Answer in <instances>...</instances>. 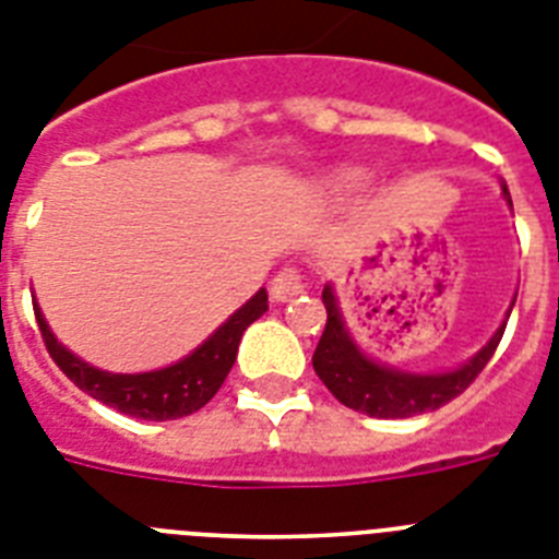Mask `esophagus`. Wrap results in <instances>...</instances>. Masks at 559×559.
I'll return each instance as SVG.
<instances>
[{
	"label": "esophagus",
	"instance_id": "obj_1",
	"mask_svg": "<svg viewBox=\"0 0 559 559\" xmlns=\"http://www.w3.org/2000/svg\"><path fill=\"white\" fill-rule=\"evenodd\" d=\"M272 301L275 304H284V301H293L295 295L304 293V278L301 272L295 270V266H284V270L272 278Z\"/></svg>",
	"mask_w": 559,
	"mask_h": 559
}]
</instances>
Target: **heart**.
Listing matches in <instances>:
<instances>
[{
	"instance_id": "obj_1",
	"label": "heart",
	"mask_w": 559,
	"mask_h": 559,
	"mask_svg": "<svg viewBox=\"0 0 559 559\" xmlns=\"http://www.w3.org/2000/svg\"><path fill=\"white\" fill-rule=\"evenodd\" d=\"M337 185L346 187V190H352V187H360V185H364V173H358V170L341 173V178H337Z\"/></svg>"
}]
</instances>
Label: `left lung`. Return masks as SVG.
<instances>
[{
  "mask_svg": "<svg viewBox=\"0 0 559 559\" xmlns=\"http://www.w3.org/2000/svg\"><path fill=\"white\" fill-rule=\"evenodd\" d=\"M503 195L511 204L509 192L503 190ZM321 298L323 307H326V326H323V335L318 341L316 355H312V367H316V374L323 381V386L330 389L337 401L369 417L424 415V412H435L454 401L491 360L500 337H503L511 307H514V301H511L503 323L466 364L447 369V372H406V369L381 364L360 349V344L346 326V318L341 312L332 284L323 287Z\"/></svg>",
  "mask_w": 559,
  "mask_h": 559,
  "instance_id": "1",
  "label": "left lung"
}]
</instances>
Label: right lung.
<instances>
[{"mask_svg": "<svg viewBox=\"0 0 559 559\" xmlns=\"http://www.w3.org/2000/svg\"><path fill=\"white\" fill-rule=\"evenodd\" d=\"M33 309H36V321H39L50 358L82 392H87V395L102 401L110 409H119L121 415L142 417V420H176V417L199 412L222 389L224 378L236 364L241 335L252 321H258L266 312V289H258L250 301L236 309L190 355H185L170 367L135 374L107 372V369L91 367L87 360H82L68 346L59 344V337L50 332L48 321L41 316L39 304L33 301Z\"/></svg>", "mask_w": 559, "mask_h": 559, "instance_id": "obj_1", "label": "right lung"}]
</instances>
